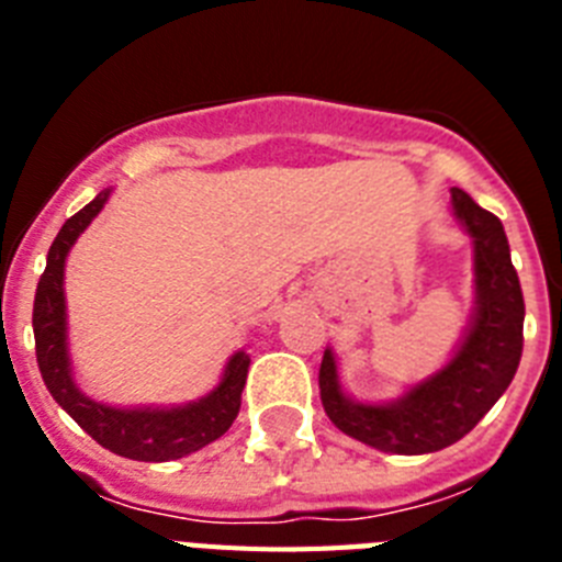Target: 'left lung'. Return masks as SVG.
<instances>
[{
    "label": "left lung",
    "mask_w": 562,
    "mask_h": 562,
    "mask_svg": "<svg viewBox=\"0 0 562 562\" xmlns=\"http://www.w3.org/2000/svg\"><path fill=\"white\" fill-rule=\"evenodd\" d=\"M453 211L475 245V321L453 360L391 405L342 396L331 351L321 362V402L342 434L396 456L436 453L464 439L509 389L524 351V292L501 220L453 188Z\"/></svg>",
    "instance_id": "left-lung-1"
}]
</instances>
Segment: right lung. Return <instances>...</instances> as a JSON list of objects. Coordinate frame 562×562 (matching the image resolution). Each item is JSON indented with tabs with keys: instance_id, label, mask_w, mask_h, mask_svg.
Listing matches in <instances>:
<instances>
[{
	"instance_id": "add662e5",
	"label": "right lung",
	"mask_w": 562,
	"mask_h": 562,
	"mask_svg": "<svg viewBox=\"0 0 562 562\" xmlns=\"http://www.w3.org/2000/svg\"><path fill=\"white\" fill-rule=\"evenodd\" d=\"M109 191L69 216L47 252V267L38 278L36 304H33V335L42 380L53 400L87 430L98 445L134 461H171L205 448L227 434L241 408V391L247 382L250 357L245 351L231 357L220 389L205 400L171 411H121L83 396L69 374L67 357V315H64V258L76 245L83 227L95 220Z\"/></svg>"
}]
</instances>
